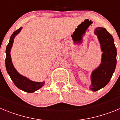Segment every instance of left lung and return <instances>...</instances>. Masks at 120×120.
Segmentation results:
<instances>
[{"mask_svg":"<svg viewBox=\"0 0 120 120\" xmlns=\"http://www.w3.org/2000/svg\"><path fill=\"white\" fill-rule=\"evenodd\" d=\"M94 34L97 35L103 52L101 64L91 75L90 89L97 91L109 83L113 75L116 67V49L113 37L105 28L97 27Z\"/></svg>","mask_w":120,"mask_h":120,"instance_id":"obj_1","label":"left lung"}]
</instances>
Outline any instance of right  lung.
Segmentation results:
<instances>
[{
	"label": "right lung",
	"instance_id": "add662e5",
	"mask_svg": "<svg viewBox=\"0 0 120 120\" xmlns=\"http://www.w3.org/2000/svg\"><path fill=\"white\" fill-rule=\"evenodd\" d=\"M22 27L19 28L14 32L11 36L9 43L6 46V59H5V65H6V71L8 72V75L10 76L11 80L13 81L14 83L17 87L19 89L23 90L27 93H32L36 91L37 90H39L44 85V82H36L32 81L27 79V77H24L20 74H19L17 71L15 70L11 61L10 52L12 46L14 42V39L16 35H17Z\"/></svg>",
	"mask_w": 120,
	"mask_h": 120
}]
</instances>
